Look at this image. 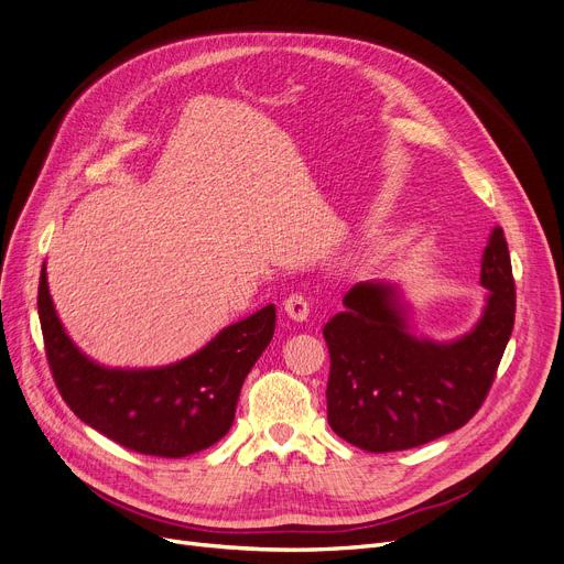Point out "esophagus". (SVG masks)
Wrapping results in <instances>:
<instances>
[{"label":"esophagus","mask_w":564,"mask_h":564,"mask_svg":"<svg viewBox=\"0 0 564 564\" xmlns=\"http://www.w3.org/2000/svg\"><path fill=\"white\" fill-rule=\"evenodd\" d=\"M283 311L292 317V321L302 323V321H306L308 313H311V304H308V300L302 295V292H295V295L285 297V302H283Z\"/></svg>","instance_id":"esophagus-1"}]
</instances>
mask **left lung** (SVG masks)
Segmentation results:
<instances>
[{
  "instance_id": "1",
  "label": "left lung",
  "mask_w": 564,
  "mask_h": 564,
  "mask_svg": "<svg viewBox=\"0 0 564 564\" xmlns=\"http://www.w3.org/2000/svg\"><path fill=\"white\" fill-rule=\"evenodd\" d=\"M488 302L454 343L414 338L394 288L357 283L323 336L329 348L327 420L346 443L382 454L431 443L468 424L496 380L513 329L517 285L507 239L491 232L481 260Z\"/></svg>"
}]
</instances>
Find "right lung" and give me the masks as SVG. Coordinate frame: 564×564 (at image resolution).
<instances>
[{
	"label": "right lung",
	"mask_w": 564,
	"mask_h": 564,
	"mask_svg": "<svg viewBox=\"0 0 564 564\" xmlns=\"http://www.w3.org/2000/svg\"><path fill=\"white\" fill-rule=\"evenodd\" d=\"M39 321L47 366L73 414L131 452L182 458L230 431L241 384L274 336L276 308L269 304L226 327L200 352L150 371L104 369L73 346L47 292L45 267Z\"/></svg>",
	"instance_id": "add662e5"
}]
</instances>
